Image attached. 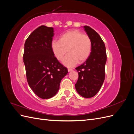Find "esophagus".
Wrapping results in <instances>:
<instances>
[{"instance_id":"34e87169","label":"esophagus","mask_w":134,"mask_h":134,"mask_svg":"<svg viewBox=\"0 0 134 134\" xmlns=\"http://www.w3.org/2000/svg\"><path fill=\"white\" fill-rule=\"evenodd\" d=\"M68 71H71L73 70V69H71V68H68Z\"/></svg>"}]
</instances>
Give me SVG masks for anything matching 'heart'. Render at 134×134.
<instances>
[{
  "mask_svg": "<svg viewBox=\"0 0 134 134\" xmlns=\"http://www.w3.org/2000/svg\"><path fill=\"white\" fill-rule=\"evenodd\" d=\"M92 47L90 37L78 30L65 32L60 35L59 40H53L51 43L52 53L60 62L63 60L67 51L68 54L63 63L68 66L86 61L91 54Z\"/></svg>",
  "mask_w": 134,
  "mask_h": 134,
  "instance_id": "obj_1",
  "label": "heart"
}]
</instances>
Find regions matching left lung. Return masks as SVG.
Listing matches in <instances>:
<instances>
[{"mask_svg":"<svg viewBox=\"0 0 134 134\" xmlns=\"http://www.w3.org/2000/svg\"><path fill=\"white\" fill-rule=\"evenodd\" d=\"M84 28L92 41V51L86 62L75 68L79 77L75 87L81 96L91 98L98 92L103 83L107 55L104 42L98 33L89 26Z\"/></svg>","mask_w":134,"mask_h":134,"instance_id":"8db88e82","label":"left lung"}]
</instances>
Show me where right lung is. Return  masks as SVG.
<instances>
[{
  "instance_id": "obj_1",
  "label": "right lung",
  "mask_w": 134,
  "mask_h": 134,
  "mask_svg": "<svg viewBox=\"0 0 134 134\" xmlns=\"http://www.w3.org/2000/svg\"><path fill=\"white\" fill-rule=\"evenodd\" d=\"M54 28L41 26L26 39L23 62L31 90L40 98L48 99L57 93L67 68L55 58L51 48Z\"/></svg>"
}]
</instances>
